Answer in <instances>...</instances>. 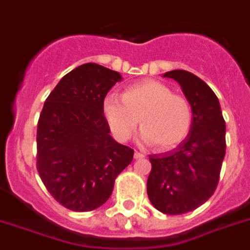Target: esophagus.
Listing matches in <instances>:
<instances>
[{
    "instance_id": "esophagus-1",
    "label": "esophagus",
    "mask_w": 250,
    "mask_h": 250,
    "mask_svg": "<svg viewBox=\"0 0 250 250\" xmlns=\"http://www.w3.org/2000/svg\"><path fill=\"white\" fill-rule=\"evenodd\" d=\"M133 157H134V160H141V158L145 157V155H143V153H141V152L136 151V152H134Z\"/></svg>"
}]
</instances>
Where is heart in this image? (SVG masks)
<instances>
[{"mask_svg": "<svg viewBox=\"0 0 250 250\" xmlns=\"http://www.w3.org/2000/svg\"><path fill=\"white\" fill-rule=\"evenodd\" d=\"M102 112L113 136L127 141L141 118L140 141L155 145L161 152L176 148L185 141L192 125V109L184 97L173 94L166 84L146 79L128 86L123 98L108 94Z\"/></svg>", "mask_w": 250, "mask_h": 250, "instance_id": "obj_1", "label": "heart"}]
</instances>
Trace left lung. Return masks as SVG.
I'll return each mask as SVG.
<instances>
[{"label":"left lung","instance_id":"1","mask_svg":"<svg viewBox=\"0 0 250 250\" xmlns=\"http://www.w3.org/2000/svg\"><path fill=\"white\" fill-rule=\"evenodd\" d=\"M162 77L180 84L192 109V125L176 148L149 156L147 194L158 211L179 215L203 205L218 186L227 148L225 121L215 93L195 74L177 69Z\"/></svg>","mask_w":250,"mask_h":250}]
</instances>
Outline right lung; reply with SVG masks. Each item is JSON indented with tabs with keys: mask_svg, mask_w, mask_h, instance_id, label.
<instances>
[{
	"mask_svg": "<svg viewBox=\"0 0 250 250\" xmlns=\"http://www.w3.org/2000/svg\"><path fill=\"white\" fill-rule=\"evenodd\" d=\"M123 78L95 62L60 79L38 123V171L47 191L73 211H90L112 195L114 181L133 160V149L109 134L102 103Z\"/></svg>",
	"mask_w": 250,
	"mask_h": 250,
	"instance_id": "obj_1",
	"label": "right lung"
}]
</instances>
